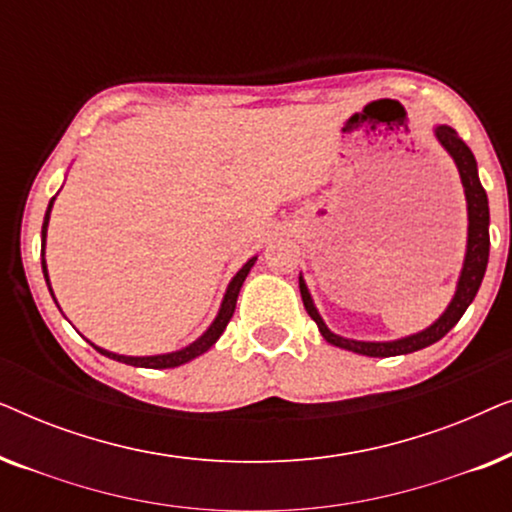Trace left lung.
Returning a JSON list of instances; mask_svg holds the SVG:
<instances>
[{
	"mask_svg": "<svg viewBox=\"0 0 512 512\" xmlns=\"http://www.w3.org/2000/svg\"><path fill=\"white\" fill-rule=\"evenodd\" d=\"M438 142L443 144V149L450 153L454 163H457L461 186H464L466 193V207H468V242H466V258L464 268H461L457 291H454L452 303L447 305V310L440 314V317L433 321L429 328L419 331L415 335H408V338L401 340H389V342H363V340H349L342 338V335H335L328 331V326L321 319L317 307L312 303L310 291L300 277V296H303V305L310 317L317 321L321 335H324L326 342L331 345L347 349V352H356L363 356H398V354H410L417 352V349H424L438 342L443 335H447L454 328V324L464 317L466 307L473 303L475 293H478L482 277H485L487 261H489V205H487V193L480 184L478 177V163H475V156L471 149L464 144L457 132H454L450 125H438L436 128Z\"/></svg>",
	"mask_w": 512,
	"mask_h": 512,
	"instance_id": "8db88e82",
	"label": "left lung"
}]
</instances>
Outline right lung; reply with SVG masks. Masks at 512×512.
Here are the masks:
<instances>
[{"instance_id":"add662e5","label":"right lung","mask_w":512,"mask_h":512,"mask_svg":"<svg viewBox=\"0 0 512 512\" xmlns=\"http://www.w3.org/2000/svg\"><path fill=\"white\" fill-rule=\"evenodd\" d=\"M53 200H55V198H53ZM53 200L48 202V209H46V216H44V226H41V270H44L46 284H48V270H46L44 247H46V228H48V219H51V207H53ZM254 263H256V256H254V258H249V261L242 265V270L237 272V275L233 277V282L228 284L226 296H223V303H221V310H219V314H216V319L212 321V326H209L207 331L202 333L198 340L191 342V345H188V347H184V349H177V352H170V354H156V356H123V354L107 352V349L97 347V345H93V342H90V345H93L100 354L109 356V359L121 361V363H128V366H137V368H156V370H160V368H177V366H181V363H188L191 359H195V356L205 354L207 349L212 347L214 342L221 338V333L226 331L228 321H230V317H233V312H235L237 296H240V289H242L244 279H247L249 270L254 268ZM48 291H51V296H53L51 284H48ZM53 300H55V298H53Z\"/></svg>"}]
</instances>
